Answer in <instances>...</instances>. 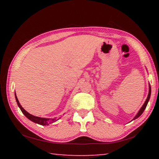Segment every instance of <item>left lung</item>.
<instances>
[{
	"label": "left lung",
	"instance_id": "left-lung-1",
	"mask_svg": "<svg viewBox=\"0 0 159 159\" xmlns=\"http://www.w3.org/2000/svg\"><path fill=\"white\" fill-rule=\"evenodd\" d=\"M150 96H151V86H150V85H149V94H148V97H147V99H146V101H145V102L144 103V104H143V105H142V107H141V109H139V111H138V114H137V115L135 116H134V117L133 118V120H134V119H136V118H138L139 116H140L142 115V113H143V111H144L145 108H146V107H147V104H148V102H149V100Z\"/></svg>",
	"mask_w": 159,
	"mask_h": 159
}]
</instances>
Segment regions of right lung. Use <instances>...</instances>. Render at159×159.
Returning a JSON list of instances; mask_svg holds the SVG:
<instances>
[{
    "instance_id": "right-lung-1",
    "label": "right lung",
    "mask_w": 159,
    "mask_h": 159,
    "mask_svg": "<svg viewBox=\"0 0 159 159\" xmlns=\"http://www.w3.org/2000/svg\"><path fill=\"white\" fill-rule=\"evenodd\" d=\"M15 99H16V101H17V105L19 106V107H20V109H21V112H22L23 114H25V116L26 118H28L29 120H31V121H33V122L36 123H38V124H39V125H48L49 124H51V123H52L54 122L57 121V120H58V119H56V118H45L35 116L31 115V114H29V113L26 111V110L21 106L20 102H19V100H18V99L17 98V96H16V94H15Z\"/></svg>"
}]
</instances>
